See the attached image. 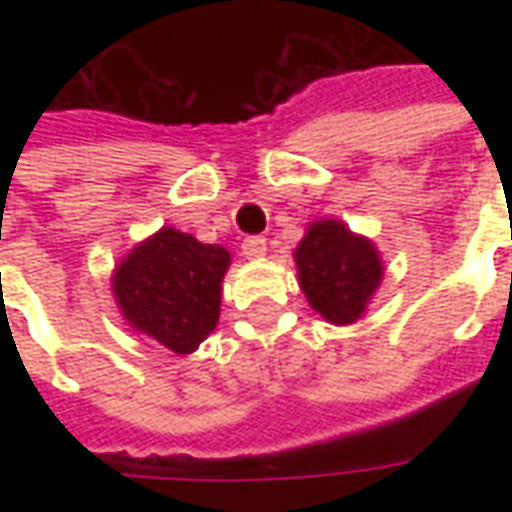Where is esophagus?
Returning <instances> with one entry per match:
<instances>
[{
    "instance_id": "1",
    "label": "esophagus",
    "mask_w": 512,
    "mask_h": 512,
    "mask_svg": "<svg viewBox=\"0 0 512 512\" xmlns=\"http://www.w3.org/2000/svg\"><path fill=\"white\" fill-rule=\"evenodd\" d=\"M241 255L249 257V260H257V257L266 255V238L263 235H249V238H244Z\"/></svg>"
}]
</instances>
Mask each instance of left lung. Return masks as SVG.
Returning a JSON list of instances; mask_svg holds the SVG:
<instances>
[{
    "instance_id": "obj_1",
    "label": "left lung",
    "mask_w": 512,
    "mask_h": 512,
    "mask_svg": "<svg viewBox=\"0 0 512 512\" xmlns=\"http://www.w3.org/2000/svg\"><path fill=\"white\" fill-rule=\"evenodd\" d=\"M293 257L310 307L337 326L362 318L384 277L373 241L351 233L337 219L312 222Z\"/></svg>"
}]
</instances>
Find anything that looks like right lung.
Masks as SVG:
<instances>
[{
    "label": "right lung",
    "instance_id": "add662e5",
    "mask_svg": "<svg viewBox=\"0 0 512 512\" xmlns=\"http://www.w3.org/2000/svg\"><path fill=\"white\" fill-rule=\"evenodd\" d=\"M227 266L224 246L161 227L117 263L112 293L131 329L175 354H191L219 323Z\"/></svg>",
    "mask_w": 512,
    "mask_h": 512
}]
</instances>
